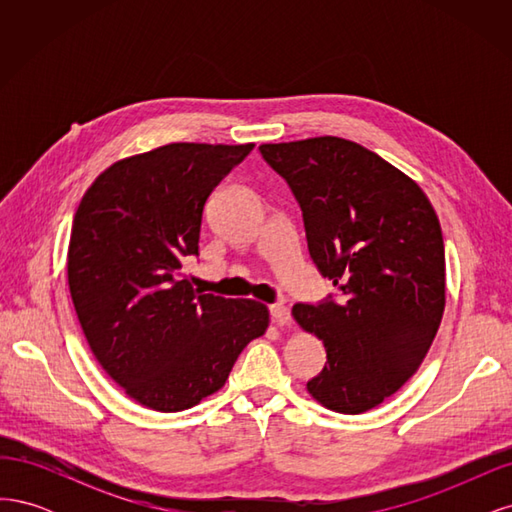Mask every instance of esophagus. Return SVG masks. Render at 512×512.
<instances>
[{
  "mask_svg": "<svg viewBox=\"0 0 512 512\" xmlns=\"http://www.w3.org/2000/svg\"><path fill=\"white\" fill-rule=\"evenodd\" d=\"M269 314H271V320L275 324H280V327H284V324L290 322V309L282 303H275L269 307Z\"/></svg>",
  "mask_w": 512,
  "mask_h": 512,
  "instance_id": "1",
  "label": "esophagus"
}]
</instances>
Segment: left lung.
I'll return each instance as SVG.
<instances>
[{
    "mask_svg": "<svg viewBox=\"0 0 512 512\" xmlns=\"http://www.w3.org/2000/svg\"><path fill=\"white\" fill-rule=\"evenodd\" d=\"M303 213L309 258L337 294L292 316L327 350L307 391L324 408L361 414L423 363L444 314V241L423 190L346 138L260 145Z\"/></svg>",
    "mask_w": 512,
    "mask_h": 512,
    "instance_id": "8db88e82",
    "label": "left lung"
}]
</instances>
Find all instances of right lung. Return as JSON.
<instances>
[{"label":"right lung","mask_w":512,"mask_h":512,"mask_svg":"<svg viewBox=\"0 0 512 512\" xmlns=\"http://www.w3.org/2000/svg\"><path fill=\"white\" fill-rule=\"evenodd\" d=\"M254 145L170 143L119 160L76 209L68 284L98 363L138 404L179 412L222 389L269 309L194 290L207 198Z\"/></svg>","instance_id":"add662e5"}]
</instances>
